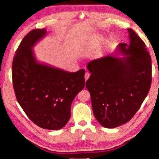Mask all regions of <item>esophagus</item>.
<instances>
[{"mask_svg": "<svg viewBox=\"0 0 159 159\" xmlns=\"http://www.w3.org/2000/svg\"><path fill=\"white\" fill-rule=\"evenodd\" d=\"M89 75H90V74L88 73V72H86V73L85 74V80L87 81L88 80V78H89Z\"/></svg>", "mask_w": 159, "mask_h": 159, "instance_id": "34e87169", "label": "esophagus"}]
</instances>
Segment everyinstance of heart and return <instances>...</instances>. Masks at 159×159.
<instances>
[{
  "mask_svg": "<svg viewBox=\"0 0 159 159\" xmlns=\"http://www.w3.org/2000/svg\"><path fill=\"white\" fill-rule=\"evenodd\" d=\"M101 41H102V38L99 36H95L94 37V38L92 40V41H91L90 44L88 45V47L89 48L95 49L99 45Z\"/></svg>",
  "mask_w": 159,
  "mask_h": 159,
  "instance_id": "heart-1",
  "label": "heart"
}]
</instances>
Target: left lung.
I'll use <instances>...</instances> for the list:
<instances>
[{"label": "left lung", "mask_w": 159, "mask_h": 159, "mask_svg": "<svg viewBox=\"0 0 159 159\" xmlns=\"http://www.w3.org/2000/svg\"><path fill=\"white\" fill-rule=\"evenodd\" d=\"M129 44L115 54L89 61L91 75L85 83L91 95L94 116L104 127H119L131 120L141 107L152 81L151 57L146 45L131 28Z\"/></svg>", "instance_id": "left-lung-1"}]
</instances>
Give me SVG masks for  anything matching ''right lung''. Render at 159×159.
<instances>
[{
  "instance_id": "right-lung-1",
  "label": "right lung",
  "mask_w": 159,
  "mask_h": 159,
  "mask_svg": "<svg viewBox=\"0 0 159 159\" xmlns=\"http://www.w3.org/2000/svg\"><path fill=\"white\" fill-rule=\"evenodd\" d=\"M34 29L23 38L13 58V88L18 103L41 128L58 130L71 116L74 99L85 86V70L69 72L38 62L32 48L46 34Z\"/></svg>"
}]
</instances>
